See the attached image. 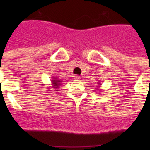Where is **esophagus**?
Listing matches in <instances>:
<instances>
[{
    "label": "esophagus",
    "instance_id": "1",
    "mask_svg": "<svg viewBox=\"0 0 150 150\" xmlns=\"http://www.w3.org/2000/svg\"><path fill=\"white\" fill-rule=\"evenodd\" d=\"M74 77V79H76V80H79V79H80V76H78V75H75Z\"/></svg>",
    "mask_w": 150,
    "mask_h": 150
}]
</instances>
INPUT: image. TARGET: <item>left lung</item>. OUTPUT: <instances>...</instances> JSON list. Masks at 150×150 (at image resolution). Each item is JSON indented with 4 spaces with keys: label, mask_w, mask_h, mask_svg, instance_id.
I'll return each mask as SVG.
<instances>
[{
    "label": "left lung",
    "mask_w": 150,
    "mask_h": 150,
    "mask_svg": "<svg viewBox=\"0 0 150 150\" xmlns=\"http://www.w3.org/2000/svg\"><path fill=\"white\" fill-rule=\"evenodd\" d=\"M98 86H97V87H98V89L100 90V83H98Z\"/></svg>",
    "instance_id": "8db88e82"
}]
</instances>
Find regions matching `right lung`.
Returning <instances> with one entry per match:
<instances>
[{"label": "right lung", "mask_w": 150, "mask_h": 150, "mask_svg": "<svg viewBox=\"0 0 150 150\" xmlns=\"http://www.w3.org/2000/svg\"><path fill=\"white\" fill-rule=\"evenodd\" d=\"M51 83H52V88H53L55 91H59L61 85L62 84V79H59L57 76H52L51 79Z\"/></svg>", "instance_id": "right-lung-1"}]
</instances>
